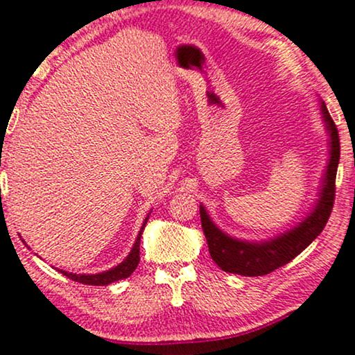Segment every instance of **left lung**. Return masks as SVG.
I'll list each match as a JSON object with an SVG mask.
<instances>
[{
  "mask_svg": "<svg viewBox=\"0 0 355 355\" xmlns=\"http://www.w3.org/2000/svg\"><path fill=\"white\" fill-rule=\"evenodd\" d=\"M322 121L329 135V159L326 173L320 182L319 198L312 206V211L294 227L287 229L276 237L266 241H245L237 239L226 234L224 231L212 223L206 207L199 206L201 212V224L204 236L207 239V248L212 261L226 272L241 274V276H264L272 272L295 256H299L312 241L318 237L326 227L329 216L334 206L336 196V174L340 157L339 132L329 114L326 103H320Z\"/></svg>",
  "mask_w": 355,
  "mask_h": 355,
  "instance_id": "8db88e82",
  "label": "left lung"
}]
</instances>
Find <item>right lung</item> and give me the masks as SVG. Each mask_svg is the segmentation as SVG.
I'll list each match as a JSON object with an SVG mask.
<instances>
[{
    "instance_id": "right-lung-1",
    "label": "right lung",
    "mask_w": 355,
    "mask_h": 355,
    "mask_svg": "<svg viewBox=\"0 0 355 355\" xmlns=\"http://www.w3.org/2000/svg\"><path fill=\"white\" fill-rule=\"evenodd\" d=\"M149 218V214H148ZM148 218L144 219L143 226L139 229V234H137L135 244H132L131 252L128 254V257L123 262H119L116 268H111L110 270H104V272H98V274H74V272H68V270H60L62 276L69 277L71 281L79 282V284H86V286H107L111 282L121 281V279H126L135 272V269L139 264V244H141V234H143V229L148 223ZM24 243V241H23Z\"/></svg>"
}]
</instances>
